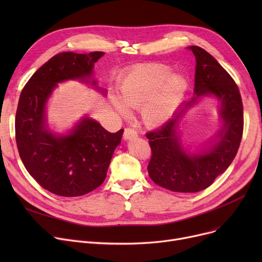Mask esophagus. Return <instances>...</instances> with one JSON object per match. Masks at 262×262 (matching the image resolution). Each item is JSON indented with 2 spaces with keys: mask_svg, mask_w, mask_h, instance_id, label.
Instances as JSON below:
<instances>
[{
  "mask_svg": "<svg viewBox=\"0 0 262 262\" xmlns=\"http://www.w3.org/2000/svg\"><path fill=\"white\" fill-rule=\"evenodd\" d=\"M137 136H138V134H137V132L134 128H132V127H126L125 129H124V134H123L124 139L130 140V139L136 138Z\"/></svg>",
  "mask_w": 262,
  "mask_h": 262,
  "instance_id": "34e87169",
  "label": "esophagus"
}]
</instances>
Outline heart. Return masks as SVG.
I'll return each instance as SVG.
<instances>
[{
	"label": "heart",
	"instance_id": "heart-1",
	"mask_svg": "<svg viewBox=\"0 0 262 262\" xmlns=\"http://www.w3.org/2000/svg\"><path fill=\"white\" fill-rule=\"evenodd\" d=\"M162 63H147L134 68L119 86V100L113 103L118 112L127 115V108H140L143 122L157 126L166 122L182 101L187 82L180 74H171Z\"/></svg>",
	"mask_w": 262,
	"mask_h": 262
}]
</instances>
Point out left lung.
<instances>
[{"label":"left lung","instance_id":"1","mask_svg":"<svg viewBox=\"0 0 262 262\" xmlns=\"http://www.w3.org/2000/svg\"><path fill=\"white\" fill-rule=\"evenodd\" d=\"M195 56V96L160 127L146 134L152 149L148 175L155 184L174 192L191 193L208 188L236 157L243 134V105L239 88L213 56L204 49L189 47ZM214 95L222 102L225 123L217 140L208 149L188 155L178 140L179 118L201 96Z\"/></svg>","mask_w":262,"mask_h":262}]
</instances>
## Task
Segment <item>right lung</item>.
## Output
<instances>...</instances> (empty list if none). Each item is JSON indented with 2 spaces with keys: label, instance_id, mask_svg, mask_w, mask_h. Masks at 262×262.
Returning a JSON list of instances; mask_svg holds the SVG:
<instances>
[{
  "label": "right lung",
  "instance_id": "add662e5",
  "mask_svg": "<svg viewBox=\"0 0 262 262\" xmlns=\"http://www.w3.org/2000/svg\"><path fill=\"white\" fill-rule=\"evenodd\" d=\"M103 55V52L55 55L33 74L20 94L15 124L19 155L34 180L59 196H80L101 186L121 142L124 129L109 133L88 117L66 136L52 134L47 125L46 104L57 82L68 79L89 82L93 66ZM92 85H96L95 80Z\"/></svg>",
  "mask_w": 262,
  "mask_h": 262
}]
</instances>
